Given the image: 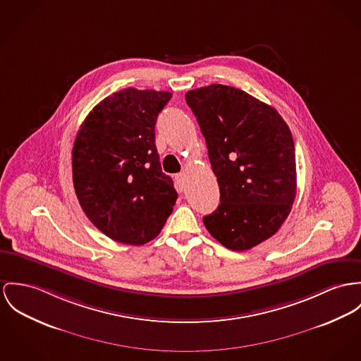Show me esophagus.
<instances>
[{"label": "esophagus", "instance_id": "1", "mask_svg": "<svg viewBox=\"0 0 361 361\" xmlns=\"http://www.w3.org/2000/svg\"><path fill=\"white\" fill-rule=\"evenodd\" d=\"M174 180H176V184H177L178 190H183V188H184V174H183V173L176 174V176H174Z\"/></svg>", "mask_w": 361, "mask_h": 361}]
</instances>
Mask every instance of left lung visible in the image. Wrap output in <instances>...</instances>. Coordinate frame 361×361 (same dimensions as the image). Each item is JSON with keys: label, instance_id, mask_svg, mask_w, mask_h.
I'll list each match as a JSON object with an SVG mask.
<instances>
[{"label": "left lung", "instance_id": "obj_1", "mask_svg": "<svg viewBox=\"0 0 361 361\" xmlns=\"http://www.w3.org/2000/svg\"><path fill=\"white\" fill-rule=\"evenodd\" d=\"M220 187L217 210L203 217L210 235L235 251L275 235L297 192L291 132L274 107L220 83L187 92Z\"/></svg>", "mask_w": 361, "mask_h": 361}]
</instances>
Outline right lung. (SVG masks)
<instances>
[{
    "label": "right lung",
    "mask_w": 361,
    "mask_h": 361,
    "mask_svg": "<svg viewBox=\"0 0 361 361\" xmlns=\"http://www.w3.org/2000/svg\"><path fill=\"white\" fill-rule=\"evenodd\" d=\"M170 99V92L119 90L89 112L77 133L75 194L86 217L115 242L152 240L176 204L155 147V122Z\"/></svg>",
    "instance_id": "obj_1"
}]
</instances>
